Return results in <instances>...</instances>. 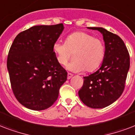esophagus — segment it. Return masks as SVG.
Segmentation results:
<instances>
[{"label":"esophagus","instance_id":"34e87169","mask_svg":"<svg viewBox=\"0 0 135 135\" xmlns=\"http://www.w3.org/2000/svg\"><path fill=\"white\" fill-rule=\"evenodd\" d=\"M73 74H71V73H68V79H70L71 77H73Z\"/></svg>","mask_w":135,"mask_h":135}]
</instances>
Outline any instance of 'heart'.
Here are the masks:
<instances>
[{"mask_svg":"<svg viewBox=\"0 0 135 135\" xmlns=\"http://www.w3.org/2000/svg\"><path fill=\"white\" fill-rule=\"evenodd\" d=\"M53 51L58 62L67 64L71 53H75V61L67 65V69L73 73L85 70L91 72L100 65L104 58L105 48L103 41L86 32H77L66 38L65 43L56 41L53 45Z\"/></svg>","mask_w":135,"mask_h":135,"instance_id":"1","label":"heart"}]
</instances>
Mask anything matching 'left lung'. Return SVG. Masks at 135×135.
Listing matches in <instances>:
<instances>
[{
  "label": "left lung",
  "instance_id": "1",
  "mask_svg": "<svg viewBox=\"0 0 135 135\" xmlns=\"http://www.w3.org/2000/svg\"><path fill=\"white\" fill-rule=\"evenodd\" d=\"M87 28L98 30L103 35L105 55L99 70L83 77V86L78 94L88 107L103 108L123 94L129 69V53L123 41L116 34L102 27Z\"/></svg>",
  "mask_w": 135,
  "mask_h": 135
}]
</instances>
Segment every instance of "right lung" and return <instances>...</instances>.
Wrapping results in <instances>:
<instances>
[{
    "instance_id": "right-lung-1",
    "label": "right lung",
    "mask_w": 135,
    "mask_h": 135,
    "mask_svg": "<svg viewBox=\"0 0 135 135\" xmlns=\"http://www.w3.org/2000/svg\"><path fill=\"white\" fill-rule=\"evenodd\" d=\"M63 30V24L34 26L20 33L10 47L7 68L12 91L29 109L51 106L67 80L68 73L53 51Z\"/></svg>"
}]
</instances>
